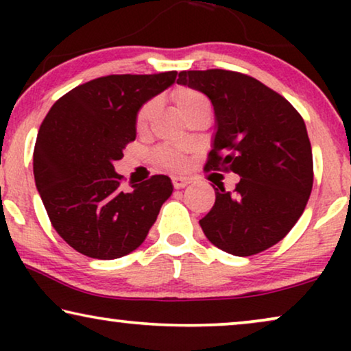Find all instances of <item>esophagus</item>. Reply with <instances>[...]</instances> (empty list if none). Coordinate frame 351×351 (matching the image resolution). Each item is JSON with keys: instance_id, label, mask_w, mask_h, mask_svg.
<instances>
[{"instance_id": "1", "label": "esophagus", "mask_w": 351, "mask_h": 351, "mask_svg": "<svg viewBox=\"0 0 351 351\" xmlns=\"http://www.w3.org/2000/svg\"><path fill=\"white\" fill-rule=\"evenodd\" d=\"M190 179L189 177H182V176H174L172 177V185H174V189H184L190 184Z\"/></svg>"}]
</instances>
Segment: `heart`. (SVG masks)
I'll list each match as a JSON object with an SVG mask.
<instances>
[{
	"instance_id": "obj_1",
	"label": "heart",
	"mask_w": 351,
	"mask_h": 351,
	"mask_svg": "<svg viewBox=\"0 0 351 351\" xmlns=\"http://www.w3.org/2000/svg\"><path fill=\"white\" fill-rule=\"evenodd\" d=\"M172 99H174L177 108L184 113L185 118L191 117V114L198 112L201 107H204V105H209V100L206 99V95L201 94L199 90H196L193 88H177L174 93H172ZM155 108H156L155 100H148L147 104L142 105L136 117V128L138 131H142V129L147 128L148 121H150L153 113H155ZM156 158L158 161L165 166L177 167L182 165V158L167 147L158 148Z\"/></svg>"
}]
</instances>
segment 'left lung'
Segmentation results:
<instances>
[{
  "label": "left lung",
  "mask_w": 351,
  "mask_h": 351,
  "mask_svg": "<svg viewBox=\"0 0 351 351\" xmlns=\"http://www.w3.org/2000/svg\"><path fill=\"white\" fill-rule=\"evenodd\" d=\"M177 83L214 105L217 131L206 169L241 177L233 191L215 184V203L199 220L206 238L239 257L275 246L300 219L313 186V155L300 113L238 71H180Z\"/></svg>",
  "instance_id": "left-lung-1"
}]
</instances>
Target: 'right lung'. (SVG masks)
<instances>
[{"mask_svg":"<svg viewBox=\"0 0 351 351\" xmlns=\"http://www.w3.org/2000/svg\"><path fill=\"white\" fill-rule=\"evenodd\" d=\"M177 71L108 75L76 86L52 105L33 152L36 189L56 232L84 256L112 261L147 238L172 195L167 176L121 189L113 162L136 141V117Z\"/></svg>","mask_w":351,"mask_h":351,"instance_id":"1","label":"right lung"}]
</instances>
